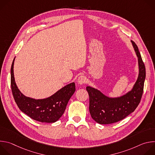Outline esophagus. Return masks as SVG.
<instances>
[{
	"instance_id": "34e87169",
	"label": "esophagus",
	"mask_w": 155,
	"mask_h": 155,
	"mask_svg": "<svg viewBox=\"0 0 155 155\" xmlns=\"http://www.w3.org/2000/svg\"><path fill=\"white\" fill-rule=\"evenodd\" d=\"M87 81V79H86V77L85 76H83V75H81V76H80L78 78V80H77V82L78 84H83L84 83H85Z\"/></svg>"
}]
</instances>
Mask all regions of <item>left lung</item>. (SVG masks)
<instances>
[{
  "label": "left lung",
  "instance_id": "8db88e82",
  "mask_svg": "<svg viewBox=\"0 0 155 155\" xmlns=\"http://www.w3.org/2000/svg\"><path fill=\"white\" fill-rule=\"evenodd\" d=\"M131 43L138 58L139 75L130 91L120 97H110L94 87H86L90 96L91 116L99 124H112L124 119L134 111L140 102L146 76L145 67L137 45L132 40Z\"/></svg>",
  "mask_w": 155,
  "mask_h": 155
}]
</instances>
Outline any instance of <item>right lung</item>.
<instances>
[{
    "mask_svg": "<svg viewBox=\"0 0 155 155\" xmlns=\"http://www.w3.org/2000/svg\"><path fill=\"white\" fill-rule=\"evenodd\" d=\"M11 67V87L14 99L21 112L32 119L42 123H54L64 113L68 103L75 91V83L62 87L54 94L45 99H35L25 96L19 90L15 83L13 65Z\"/></svg>",
    "mask_w": 155,
    "mask_h": 155,
    "instance_id": "obj_1",
    "label": "right lung"
}]
</instances>
